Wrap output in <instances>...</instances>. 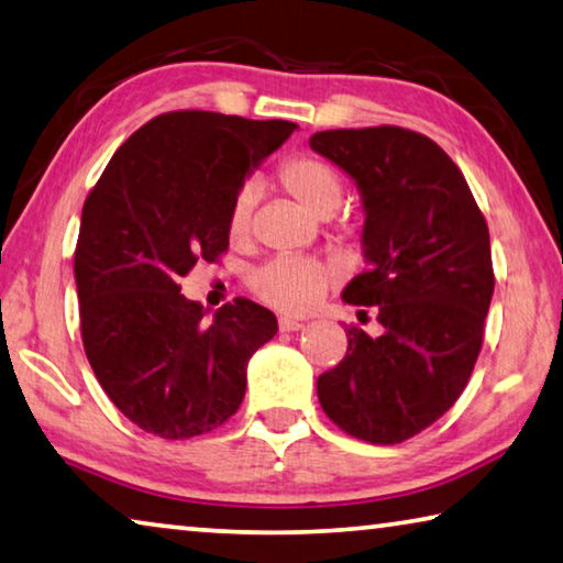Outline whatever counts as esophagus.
Masks as SVG:
<instances>
[{"mask_svg":"<svg viewBox=\"0 0 563 563\" xmlns=\"http://www.w3.org/2000/svg\"><path fill=\"white\" fill-rule=\"evenodd\" d=\"M303 324L299 319H291V317H282L279 319V329L282 331H299Z\"/></svg>","mask_w":563,"mask_h":563,"instance_id":"34e87169","label":"esophagus"}]
</instances>
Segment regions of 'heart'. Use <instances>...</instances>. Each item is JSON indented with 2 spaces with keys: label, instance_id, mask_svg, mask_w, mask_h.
<instances>
[{
  "label": "heart",
  "instance_id": "1",
  "mask_svg": "<svg viewBox=\"0 0 563 563\" xmlns=\"http://www.w3.org/2000/svg\"><path fill=\"white\" fill-rule=\"evenodd\" d=\"M276 181L299 205L317 217H329L344 199V177L334 164L317 154H294L276 167ZM256 191L244 184L232 199L227 217V229L232 239H244L252 229ZM352 229V224H342ZM331 287V272L317 260L307 256H274L249 274V289L264 303L282 311H309Z\"/></svg>",
  "mask_w": 563,
  "mask_h": 563
}]
</instances>
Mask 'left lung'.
<instances>
[{
    "instance_id": "left-lung-1",
    "label": "left lung",
    "mask_w": 563,
    "mask_h": 563,
    "mask_svg": "<svg viewBox=\"0 0 563 563\" xmlns=\"http://www.w3.org/2000/svg\"><path fill=\"white\" fill-rule=\"evenodd\" d=\"M309 144L362 189L368 266L344 301L374 307L384 327L376 339L346 327L344 358L317 379L319 404L349 437L401 444L444 417L474 372L494 294L489 227L429 136L382 124Z\"/></svg>"
}]
</instances>
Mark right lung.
<instances>
[{
  "instance_id": "right-lung-1",
  "label": "right lung",
  "mask_w": 563,
  "mask_h": 563,
  "mask_svg": "<svg viewBox=\"0 0 563 563\" xmlns=\"http://www.w3.org/2000/svg\"><path fill=\"white\" fill-rule=\"evenodd\" d=\"M294 129L201 109L159 114L87 195L74 249L81 344L114 407L154 437H201L232 419L246 362L279 329L244 297L205 321L179 282L227 252L234 195Z\"/></svg>"
}]
</instances>
